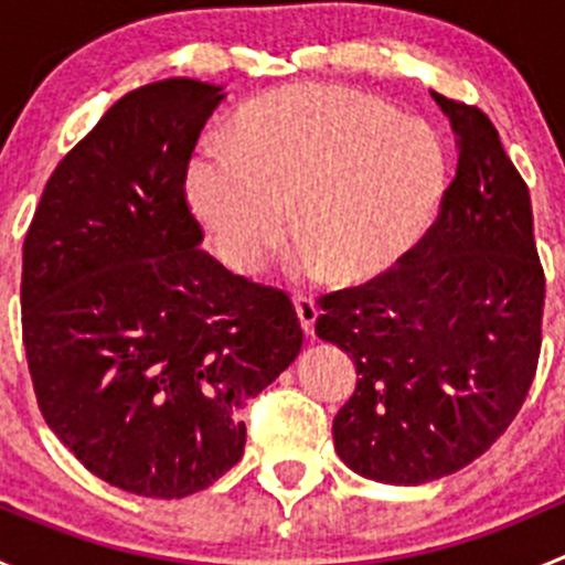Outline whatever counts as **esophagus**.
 Wrapping results in <instances>:
<instances>
[{"instance_id": "34e87169", "label": "esophagus", "mask_w": 565, "mask_h": 565, "mask_svg": "<svg viewBox=\"0 0 565 565\" xmlns=\"http://www.w3.org/2000/svg\"><path fill=\"white\" fill-rule=\"evenodd\" d=\"M292 303H295V311H298L300 328H303L306 335H311V333H315V322H317V315H319L315 300L303 298V295H295Z\"/></svg>"}]
</instances>
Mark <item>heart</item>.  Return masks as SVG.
<instances>
[{
  "label": "heart",
  "instance_id": "1",
  "mask_svg": "<svg viewBox=\"0 0 565 565\" xmlns=\"http://www.w3.org/2000/svg\"><path fill=\"white\" fill-rule=\"evenodd\" d=\"M446 152L424 119L341 87L262 100L188 174L193 210L230 265L259 262L287 224L339 281L380 276L429 232L446 193Z\"/></svg>",
  "mask_w": 565,
  "mask_h": 565
}]
</instances>
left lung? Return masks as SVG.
Instances as JSON below:
<instances>
[{
  "label": "left lung",
  "mask_w": 565,
  "mask_h": 565,
  "mask_svg": "<svg viewBox=\"0 0 565 565\" xmlns=\"http://www.w3.org/2000/svg\"><path fill=\"white\" fill-rule=\"evenodd\" d=\"M435 95L457 134V177L424 241L361 287L319 298L317 335L352 355L333 418L358 476L418 487L489 451L525 402L541 352L544 270L522 174L492 119Z\"/></svg>",
  "instance_id": "1"
}]
</instances>
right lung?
Listing matches in <instances>:
<instances>
[{
	"label": "right lung",
	"mask_w": 565,
	"mask_h": 565,
	"mask_svg": "<svg viewBox=\"0 0 565 565\" xmlns=\"http://www.w3.org/2000/svg\"><path fill=\"white\" fill-rule=\"evenodd\" d=\"M221 89L163 78L119 98L49 177L24 237L40 413L89 472L145 498L235 467L241 409L303 347L287 292L199 248L185 174Z\"/></svg>",
	"instance_id": "right-lung-1"
}]
</instances>
